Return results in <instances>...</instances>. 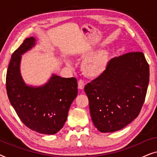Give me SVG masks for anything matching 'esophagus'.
<instances>
[{
	"label": "esophagus",
	"mask_w": 157,
	"mask_h": 157,
	"mask_svg": "<svg viewBox=\"0 0 157 157\" xmlns=\"http://www.w3.org/2000/svg\"><path fill=\"white\" fill-rule=\"evenodd\" d=\"M78 89H83V88H84V86H85L84 81L82 80V79H80L78 82Z\"/></svg>",
	"instance_id": "esophagus-1"
}]
</instances>
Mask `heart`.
Instances as JSON below:
<instances>
[{
    "label": "heart",
    "instance_id": "1",
    "mask_svg": "<svg viewBox=\"0 0 157 157\" xmlns=\"http://www.w3.org/2000/svg\"><path fill=\"white\" fill-rule=\"evenodd\" d=\"M107 67V55L99 52L88 57L81 64V69L88 76L95 77L102 74Z\"/></svg>",
    "mask_w": 157,
    "mask_h": 157
}]
</instances>
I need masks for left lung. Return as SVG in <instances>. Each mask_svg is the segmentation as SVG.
Here are the masks:
<instances>
[{"mask_svg":"<svg viewBox=\"0 0 157 157\" xmlns=\"http://www.w3.org/2000/svg\"><path fill=\"white\" fill-rule=\"evenodd\" d=\"M149 81V66L140 51L111 59L84 88L92 121L101 132H114L138 117Z\"/></svg>","mask_w":157,"mask_h":157,"instance_id":"left-lung-1","label":"left lung"}]
</instances>
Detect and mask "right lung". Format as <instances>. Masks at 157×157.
<instances>
[{"instance_id":"obj_1","label":"right lung","mask_w":157,"mask_h":157,"mask_svg":"<svg viewBox=\"0 0 157 157\" xmlns=\"http://www.w3.org/2000/svg\"><path fill=\"white\" fill-rule=\"evenodd\" d=\"M35 44L33 37L25 38L12 54L6 74V91L17 115L28 128L40 134H54L67 119L78 94V84L76 78L55 74L41 86L25 84L20 71L21 55Z\"/></svg>"}]
</instances>
